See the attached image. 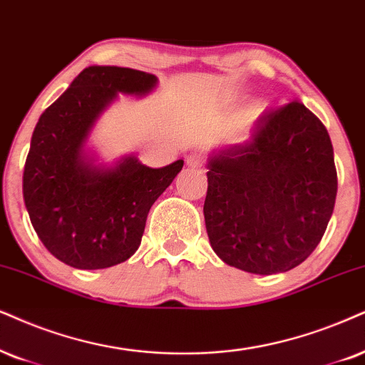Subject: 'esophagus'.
<instances>
[{
  "mask_svg": "<svg viewBox=\"0 0 365 365\" xmlns=\"http://www.w3.org/2000/svg\"><path fill=\"white\" fill-rule=\"evenodd\" d=\"M187 161V167L188 168H202V165H204V161H202V158L195 153H190L185 158Z\"/></svg>",
  "mask_w": 365,
  "mask_h": 365,
  "instance_id": "obj_1",
  "label": "esophagus"
}]
</instances>
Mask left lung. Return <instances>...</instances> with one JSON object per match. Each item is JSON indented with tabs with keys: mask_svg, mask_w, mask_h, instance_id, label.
<instances>
[{
	"mask_svg": "<svg viewBox=\"0 0 365 365\" xmlns=\"http://www.w3.org/2000/svg\"><path fill=\"white\" fill-rule=\"evenodd\" d=\"M207 168L205 227L225 264L284 273L322 241L336 197L334 148L302 103L257 119L249 141L214 150Z\"/></svg>",
	"mask_w": 365,
	"mask_h": 365,
	"instance_id": "1",
	"label": "left lung"
}]
</instances>
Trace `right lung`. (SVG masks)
<instances>
[{
  "label": "right lung",
  "instance_id": "1",
  "mask_svg": "<svg viewBox=\"0 0 365 365\" xmlns=\"http://www.w3.org/2000/svg\"><path fill=\"white\" fill-rule=\"evenodd\" d=\"M153 73L91 66L45 109L23 172V198L36 236L52 255L77 269H103L140 247L151 205L170 187L183 160L161 168L135 155L99 161L89 138L119 94L145 98Z\"/></svg>",
  "mask_w": 365,
  "mask_h": 365
}]
</instances>
